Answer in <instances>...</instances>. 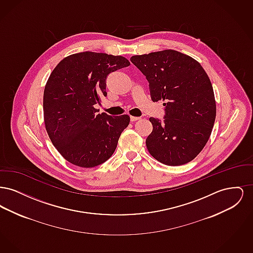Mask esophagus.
Wrapping results in <instances>:
<instances>
[{"mask_svg": "<svg viewBox=\"0 0 253 253\" xmlns=\"http://www.w3.org/2000/svg\"><path fill=\"white\" fill-rule=\"evenodd\" d=\"M140 119H141V118H139V117H131V118H130V120H131L132 122H133V121H139Z\"/></svg>", "mask_w": 253, "mask_h": 253, "instance_id": "34e87169", "label": "esophagus"}]
</instances>
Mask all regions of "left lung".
<instances>
[{
  "instance_id": "1",
  "label": "left lung",
  "mask_w": 253,
  "mask_h": 253,
  "mask_svg": "<svg viewBox=\"0 0 253 253\" xmlns=\"http://www.w3.org/2000/svg\"><path fill=\"white\" fill-rule=\"evenodd\" d=\"M149 83L153 101L165 100L164 121L150 118L149 153L169 166L192 161L208 142L216 117L211 81L201 64L175 50L132 56Z\"/></svg>"
}]
</instances>
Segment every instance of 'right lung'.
<instances>
[{
    "mask_svg": "<svg viewBox=\"0 0 253 253\" xmlns=\"http://www.w3.org/2000/svg\"><path fill=\"white\" fill-rule=\"evenodd\" d=\"M130 65L127 59L82 52L60 61L43 93V115L49 137L67 161L93 168L114 154L130 117L99 114L94 105L107 96L109 74Z\"/></svg>",
    "mask_w": 253,
    "mask_h": 253,
    "instance_id": "1",
    "label": "right lung"
}]
</instances>
